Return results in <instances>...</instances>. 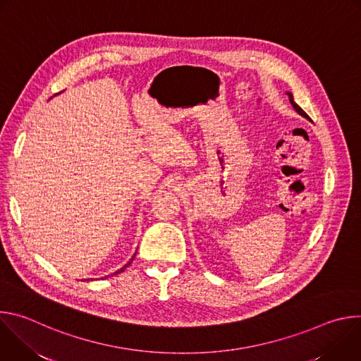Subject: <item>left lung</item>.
<instances>
[{"mask_svg":"<svg viewBox=\"0 0 361 361\" xmlns=\"http://www.w3.org/2000/svg\"><path fill=\"white\" fill-rule=\"evenodd\" d=\"M287 94H288V98H290V102H291V106H293V107H294V110H295V111H297V113H300V114H301V116H302V117H307V118H308V116H307V114H305V113H304V111H302V110H301V107H300V106H298V104H295V102H294V98H293V95H291V92H287Z\"/></svg>","mask_w":361,"mask_h":361,"instance_id":"1","label":"left lung"}]
</instances>
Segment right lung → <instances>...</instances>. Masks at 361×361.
Masks as SVG:
<instances>
[{"label":"right lung","mask_w":361,"mask_h":361,"mask_svg":"<svg viewBox=\"0 0 361 361\" xmlns=\"http://www.w3.org/2000/svg\"><path fill=\"white\" fill-rule=\"evenodd\" d=\"M133 260H134V257H133V259H131V260H130V262H128V263H127V264H126V266H124V267H123V269H120V270H117V271H116V273H114V274H118V273H123V271H124V270H126V269H127V267H128V266H130V264H131V263H133Z\"/></svg>","instance_id":"right-lung-1"}]
</instances>
